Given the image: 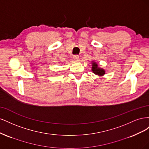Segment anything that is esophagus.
Masks as SVG:
<instances>
[{
	"mask_svg": "<svg viewBox=\"0 0 149 149\" xmlns=\"http://www.w3.org/2000/svg\"><path fill=\"white\" fill-rule=\"evenodd\" d=\"M73 58H74V60L75 61H79V56H78V55H74Z\"/></svg>",
	"mask_w": 149,
	"mask_h": 149,
	"instance_id": "34e87169",
	"label": "esophagus"
}]
</instances>
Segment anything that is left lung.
Wrapping results in <instances>:
<instances>
[{
	"label": "left lung",
	"instance_id": "left-lung-1",
	"mask_svg": "<svg viewBox=\"0 0 149 149\" xmlns=\"http://www.w3.org/2000/svg\"><path fill=\"white\" fill-rule=\"evenodd\" d=\"M92 66V71L94 74L100 76H102L104 75V74H105V71L102 68H98L97 64H96L95 62H93Z\"/></svg>",
	"mask_w": 149,
	"mask_h": 149
}]
</instances>
